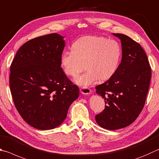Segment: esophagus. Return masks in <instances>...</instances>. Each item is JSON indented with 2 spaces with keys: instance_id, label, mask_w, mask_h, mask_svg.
I'll use <instances>...</instances> for the list:
<instances>
[{
  "instance_id": "1",
  "label": "esophagus",
  "mask_w": 159,
  "mask_h": 159,
  "mask_svg": "<svg viewBox=\"0 0 159 159\" xmlns=\"http://www.w3.org/2000/svg\"><path fill=\"white\" fill-rule=\"evenodd\" d=\"M80 92L84 95H89L92 92V90L88 88H80Z\"/></svg>"
}]
</instances>
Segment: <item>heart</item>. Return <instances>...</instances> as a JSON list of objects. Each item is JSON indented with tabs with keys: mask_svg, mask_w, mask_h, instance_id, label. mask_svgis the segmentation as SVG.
Masks as SVG:
<instances>
[{
	"mask_svg": "<svg viewBox=\"0 0 159 159\" xmlns=\"http://www.w3.org/2000/svg\"><path fill=\"white\" fill-rule=\"evenodd\" d=\"M122 48L116 40L103 37L86 36L74 42L71 51H64L60 66L65 75L76 77L85 65L86 72L75 79L83 88L106 80L116 73L122 58Z\"/></svg>",
	"mask_w": 159,
	"mask_h": 159,
	"instance_id": "obj_1",
	"label": "heart"
}]
</instances>
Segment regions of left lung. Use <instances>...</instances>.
<instances>
[{"label":"left lung","mask_w":159,"mask_h":159,"mask_svg":"<svg viewBox=\"0 0 159 159\" xmlns=\"http://www.w3.org/2000/svg\"><path fill=\"white\" fill-rule=\"evenodd\" d=\"M112 34L120 39L122 60L113 76L95 88L106 104L95 120L101 127L117 130L131 125L142 111L152 71L145 52L138 43L125 34Z\"/></svg>","instance_id":"left-lung-1"}]
</instances>
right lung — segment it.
I'll list each match as a JSON object with an SVG mask.
<instances>
[{
    "label": "right lung",
    "instance_id": "add662e5",
    "mask_svg": "<svg viewBox=\"0 0 159 159\" xmlns=\"http://www.w3.org/2000/svg\"><path fill=\"white\" fill-rule=\"evenodd\" d=\"M65 37L53 33L30 40L17 51L10 67L14 105L25 122L39 130L59 126L79 96L60 67Z\"/></svg>",
    "mask_w": 159,
    "mask_h": 159
}]
</instances>
